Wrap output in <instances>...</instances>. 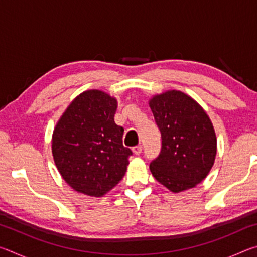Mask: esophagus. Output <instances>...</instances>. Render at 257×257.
Wrapping results in <instances>:
<instances>
[{"instance_id":"34e87169","label":"esophagus","mask_w":257,"mask_h":257,"mask_svg":"<svg viewBox=\"0 0 257 257\" xmlns=\"http://www.w3.org/2000/svg\"><path fill=\"white\" fill-rule=\"evenodd\" d=\"M142 151H143V147L141 145H137V146L133 147V152H134L135 155H141Z\"/></svg>"}]
</instances>
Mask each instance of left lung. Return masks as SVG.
I'll list each match as a JSON object with an SVG mask.
<instances>
[{
	"label": "left lung",
	"mask_w": 257,
	"mask_h": 257,
	"mask_svg": "<svg viewBox=\"0 0 257 257\" xmlns=\"http://www.w3.org/2000/svg\"><path fill=\"white\" fill-rule=\"evenodd\" d=\"M161 132L162 147L150 164L153 177L173 193L194 188L214 164L216 137L206 112L179 90H168L150 101Z\"/></svg>",
	"instance_id": "8db88e82"
}]
</instances>
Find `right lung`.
<instances>
[{"mask_svg":"<svg viewBox=\"0 0 257 257\" xmlns=\"http://www.w3.org/2000/svg\"><path fill=\"white\" fill-rule=\"evenodd\" d=\"M116 99L102 90L81 93L56 123L52 154L60 175L78 193L101 197L122 179L130 149L114 122Z\"/></svg>","mask_w":257,"mask_h":257,"instance_id":"right-lung-1","label":"right lung"}]
</instances>
